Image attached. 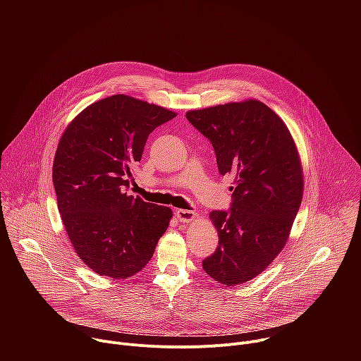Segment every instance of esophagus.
<instances>
[{
  "label": "esophagus",
  "mask_w": 361,
  "mask_h": 361,
  "mask_svg": "<svg viewBox=\"0 0 361 361\" xmlns=\"http://www.w3.org/2000/svg\"><path fill=\"white\" fill-rule=\"evenodd\" d=\"M176 216H177V219H178L180 221H183V223H190V221H192V220L195 219V213H194V212H191V210H184V209L177 210V212H176Z\"/></svg>",
  "instance_id": "1"
}]
</instances>
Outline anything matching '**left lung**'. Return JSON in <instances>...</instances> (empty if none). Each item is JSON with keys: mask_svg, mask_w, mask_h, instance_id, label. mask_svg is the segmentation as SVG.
Masks as SVG:
<instances>
[{"mask_svg": "<svg viewBox=\"0 0 361 361\" xmlns=\"http://www.w3.org/2000/svg\"><path fill=\"white\" fill-rule=\"evenodd\" d=\"M185 117L213 144L219 173L234 177L230 210L210 214L219 247L202 269L221 284H241L267 269L287 241L302 198L298 154L286 124L260 101Z\"/></svg>", "mask_w": 361, "mask_h": 361, "instance_id": "obj_1", "label": "left lung"}]
</instances>
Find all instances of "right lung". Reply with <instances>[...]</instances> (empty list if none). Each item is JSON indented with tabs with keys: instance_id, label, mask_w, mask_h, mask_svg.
<instances>
[{
	"instance_id": "right-lung-1",
	"label": "right lung",
	"mask_w": 361,
	"mask_h": 361,
	"mask_svg": "<svg viewBox=\"0 0 361 361\" xmlns=\"http://www.w3.org/2000/svg\"><path fill=\"white\" fill-rule=\"evenodd\" d=\"M174 117L117 94L88 106L60 140L53 166L59 210L81 262L99 276L141 271L169 227V207L124 191L148 135Z\"/></svg>"
}]
</instances>
